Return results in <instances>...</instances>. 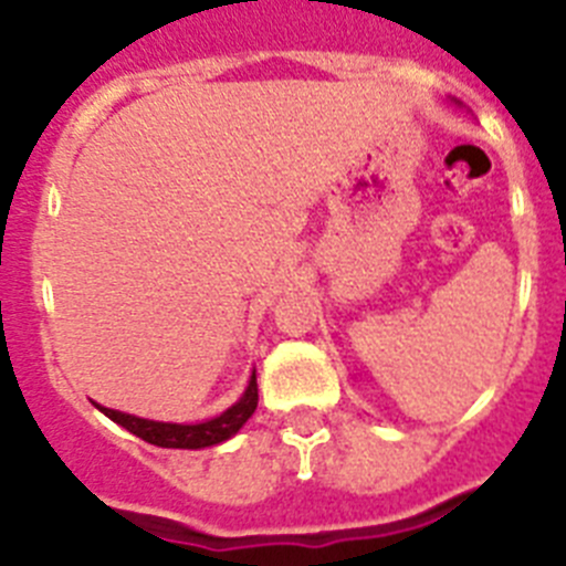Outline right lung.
Listing matches in <instances>:
<instances>
[{
	"label": "right lung",
	"mask_w": 566,
	"mask_h": 566,
	"mask_svg": "<svg viewBox=\"0 0 566 566\" xmlns=\"http://www.w3.org/2000/svg\"><path fill=\"white\" fill-rule=\"evenodd\" d=\"M104 417L113 419L115 424L127 428L129 433H135L138 439L149 444H158V448H184V451H201V448H212V444H221L227 439H232L234 433L247 424V419L252 417L254 408H258V374L252 371L249 377L247 391L232 408L221 413V417L207 419V422L195 424H178V422H155V419H142L133 417V413L113 411V408H104L96 405Z\"/></svg>",
	"instance_id": "obj_1"
}]
</instances>
